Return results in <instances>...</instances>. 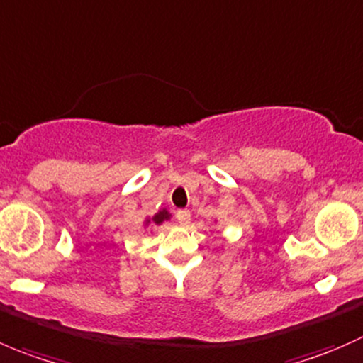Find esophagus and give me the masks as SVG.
<instances>
[{
	"instance_id": "1",
	"label": "esophagus",
	"mask_w": 363,
	"mask_h": 363,
	"mask_svg": "<svg viewBox=\"0 0 363 363\" xmlns=\"http://www.w3.org/2000/svg\"><path fill=\"white\" fill-rule=\"evenodd\" d=\"M177 220L180 222L182 225H186L190 222V211L189 210H178L177 211Z\"/></svg>"
}]
</instances>
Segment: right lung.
Masks as SVG:
<instances>
[{"instance_id":"obj_1","label":"right lung","mask_w":363,"mask_h":363,"mask_svg":"<svg viewBox=\"0 0 363 363\" xmlns=\"http://www.w3.org/2000/svg\"><path fill=\"white\" fill-rule=\"evenodd\" d=\"M167 218H169V213H167L166 210H162V211H159V213H157L152 220L155 222V224H162V222L167 220ZM146 222H150V220H146Z\"/></svg>"}]
</instances>
